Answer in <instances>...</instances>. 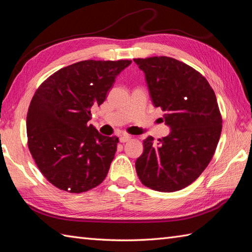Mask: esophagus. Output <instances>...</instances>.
Instances as JSON below:
<instances>
[{
  "instance_id": "34e87169",
  "label": "esophagus",
  "mask_w": 252,
  "mask_h": 252,
  "mask_svg": "<svg viewBox=\"0 0 252 252\" xmlns=\"http://www.w3.org/2000/svg\"><path fill=\"white\" fill-rule=\"evenodd\" d=\"M119 140H120V142H121V143L129 142V141L131 140V136H130V135H121Z\"/></svg>"
}]
</instances>
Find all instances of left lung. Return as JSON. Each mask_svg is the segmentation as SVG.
Returning <instances> with one entry per match:
<instances>
[{
	"label": "left lung",
	"instance_id": "left-lung-1",
	"mask_svg": "<svg viewBox=\"0 0 252 252\" xmlns=\"http://www.w3.org/2000/svg\"><path fill=\"white\" fill-rule=\"evenodd\" d=\"M145 73L155 107L163 111L169 135L144 140L135 161L137 176L154 190L171 192L190 185L212 159L222 131L216 94L205 77L186 63L160 56L134 60Z\"/></svg>",
	"mask_w": 252,
	"mask_h": 252
}]
</instances>
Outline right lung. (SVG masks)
<instances>
[{"instance_id":"obj_1","label":"right lung","mask_w":252,"mask_h":252,"mask_svg":"<svg viewBox=\"0 0 252 252\" xmlns=\"http://www.w3.org/2000/svg\"><path fill=\"white\" fill-rule=\"evenodd\" d=\"M131 61H83L62 68L36 90L27 114L32 158L47 181L69 192L99 185L115 158L118 137L89 125Z\"/></svg>"}]
</instances>
